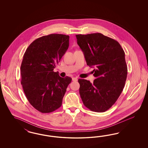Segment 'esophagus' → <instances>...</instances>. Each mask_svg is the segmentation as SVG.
<instances>
[{
	"mask_svg": "<svg viewBox=\"0 0 148 148\" xmlns=\"http://www.w3.org/2000/svg\"><path fill=\"white\" fill-rule=\"evenodd\" d=\"M77 80H78L77 77H76L72 78V80L73 81H77Z\"/></svg>",
	"mask_w": 148,
	"mask_h": 148,
	"instance_id": "1",
	"label": "esophagus"
}]
</instances>
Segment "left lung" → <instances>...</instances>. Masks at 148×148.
<instances>
[{"label":"left lung","mask_w":148,"mask_h":148,"mask_svg":"<svg viewBox=\"0 0 148 148\" xmlns=\"http://www.w3.org/2000/svg\"><path fill=\"white\" fill-rule=\"evenodd\" d=\"M87 64L93 70V83L80 79L79 93L90 110L107 111L116 103L125 86L127 67L125 53L116 41L100 33L76 35Z\"/></svg>","instance_id":"1"}]
</instances>
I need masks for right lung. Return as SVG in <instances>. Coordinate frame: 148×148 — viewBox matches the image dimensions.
Returning a JSON list of instances; mask_svg holds the SVG:
<instances>
[{
  "instance_id": "add662e5",
  "label": "right lung",
  "mask_w": 148,
  "mask_h": 148,
  "mask_svg": "<svg viewBox=\"0 0 148 148\" xmlns=\"http://www.w3.org/2000/svg\"><path fill=\"white\" fill-rule=\"evenodd\" d=\"M69 36L50 34L33 41L23 56L21 66V84L27 100L42 113L61 107L72 78L61 77L54 72L69 47Z\"/></svg>"
}]
</instances>
